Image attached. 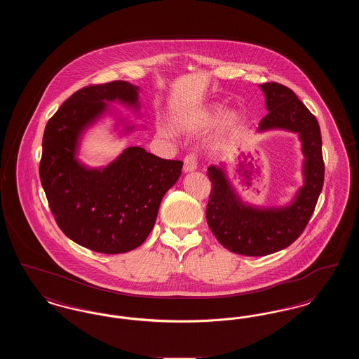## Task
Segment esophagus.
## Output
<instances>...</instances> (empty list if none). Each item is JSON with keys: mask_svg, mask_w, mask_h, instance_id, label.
Here are the masks:
<instances>
[{"mask_svg": "<svg viewBox=\"0 0 359 359\" xmlns=\"http://www.w3.org/2000/svg\"><path fill=\"white\" fill-rule=\"evenodd\" d=\"M198 168V161L195 154H187L184 157V165H183V171L194 172Z\"/></svg>", "mask_w": 359, "mask_h": 359, "instance_id": "esophagus-1", "label": "esophagus"}]
</instances>
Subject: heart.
<instances>
[{"instance_id":"obj_1","label":"heart","mask_w":359,"mask_h":359,"mask_svg":"<svg viewBox=\"0 0 359 359\" xmlns=\"http://www.w3.org/2000/svg\"><path fill=\"white\" fill-rule=\"evenodd\" d=\"M223 106L221 103H212L207 106L205 109L191 114L189 117H184L180 121V126L186 132H195L198 129H202L205 126H210L215 123L217 121L222 117ZM242 116L239 114L237 110H230L223 116L222 122H221V136L231 137L234 136L242 125ZM164 135L172 136V132L170 129L163 130Z\"/></svg>"}]
</instances>
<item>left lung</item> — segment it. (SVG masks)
I'll return each instance as SVG.
<instances>
[{
  "label": "left lung",
  "instance_id": "left-lung-1",
  "mask_svg": "<svg viewBox=\"0 0 359 359\" xmlns=\"http://www.w3.org/2000/svg\"><path fill=\"white\" fill-rule=\"evenodd\" d=\"M268 114L257 132L285 130L302 142L303 186L284 205L261 207L243 202L230 182L226 165H210L212 184L205 218L212 234L227 250L242 256H268L288 248L306 229L323 188L325 163L319 123L296 94L285 86L259 85Z\"/></svg>",
  "mask_w": 359,
  "mask_h": 359
}]
</instances>
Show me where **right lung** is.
I'll return each mask as SVG.
<instances>
[{"label": "right lung", "mask_w": 359, "mask_h": 359, "mask_svg": "<svg viewBox=\"0 0 359 359\" xmlns=\"http://www.w3.org/2000/svg\"><path fill=\"white\" fill-rule=\"evenodd\" d=\"M137 86L116 81L78 90L48 121L43 136L40 180L62 231L81 246L104 255L138 248L154 229L165 192L179 180L183 161L164 160L129 147L104 167L78 157L86 130L121 103L140 116ZM126 136L135 125L117 117Z\"/></svg>", "instance_id": "add662e5"}]
</instances>
